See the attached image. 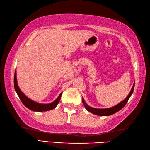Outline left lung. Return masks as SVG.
Listing matches in <instances>:
<instances>
[{"label":"left lung","instance_id":"8db88e82","mask_svg":"<svg viewBox=\"0 0 150 150\" xmlns=\"http://www.w3.org/2000/svg\"><path fill=\"white\" fill-rule=\"evenodd\" d=\"M134 86H135V84H133L131 91L129 92V95L127 96V97L125 98V99L121 102V103H120L119 104H117L116 106H115L112 108H106V109H97V108H91L88 105L85 103L84 98H82V103H83L84 106L86 108V109L88 111H90V112L99 116H109V115H111L115 113L116 112H117V111H120L121 109H122V108L124 107V106L126 104V103H128L129 98H130V97H131V95L133 93V90H134Z\"/></svg>","mask_w":150,"mask_h":150}]
</instances>
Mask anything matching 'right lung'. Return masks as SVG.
I'll use <instances>...</instances> for the list:
<instances>
[{"label":"right lung","instance_id":"1","mask_svg":"<svg viewBox=\"0 0 150 150\" xmlns=\"http://www.w3.org/2000/svg\"><path fill=\"white\" fill-rule=\"evenodd\" d=\"M14 87H15V90L18 95V96L19 97V98H20L22 103H23L24 106H26L28 108H29L30 110L34 111H39V112H42V111H46L53 110L57 106V104H59V101L60 100V98H61L62 93L59 95L58 98H57L55 101L53 102V103L50 104H39V103H36V102L31 100L29 98H28L23 93H22L20 89H19L17 84V74H16V70L15 72V75H14Z\"/></svg>","mask_w":150,"mask_h":150}]
</instances>
